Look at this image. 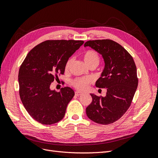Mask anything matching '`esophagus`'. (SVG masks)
Here are the masks:
<instances>
[{
	"instance_id": "esophagus-1",
	"label": "esophagus",
	"mask_w": 158,
	"mask_h": 158,
	"mask_svg": "<svg viewBox=\"0 0 158 158\" xmlns=\"http://www.w3.org/2000/svg\"><path fill=\"white\" fill-rule=\"evenodd\" d=\"M82 95V93H80L79 92H75V95H76V96H80V95Z\"/></svg>"
}]
</instances>
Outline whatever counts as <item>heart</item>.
Instances as JSON below:
<instances>
[{"label":"heart","instance_id":"obj_1","mask_svg":"<svg viewBox=\"0 0 158 158\" xmlns=\"http://www.w3.org/2000/svg\"><path fill=\"white\" fill-rule=\"evenodd\" d=\"M83 59L85 64L88 66L95 65L98 66L100 62V58L98 52L94 50H88L85 51L83 55ZM73 59H69L66 63L64 69L68 70L70 68L71 63H73ZM92 80L90 78H76L72 81V84L73 86L79 91L85 90L89 84L92 83Z\"/></svg>","mask_w":158,"mask_h":158}]
</instances>
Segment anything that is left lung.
Instances as JSON below:
<instances>
[{"instance_id": "obj_1", "label": "left lung", "mask_w": 158, "mask_h": 158, "mask_svg": "<svg viewBox=\"0 0 158 158\" xmlns=\"http://www.w3.org/2000/svg\"><path fill=\"white\" fill-rule=\"evenodd\" d=\"M87 46L104 59L105 68L95 85L107 88V93L105 97L90 94L92 102L86 107V114L95 123L109 125L118 120L131 106L138 84L136 66L129 52L113 40H90L85 43Z\"/></svg>"}]
</instances>
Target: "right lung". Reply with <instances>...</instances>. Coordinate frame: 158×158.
<instances>
[{
    "label": "right lung",
    "instance_id": "add662e5",
    "mask_svg": "<svg viewBox=\"0 0 158 158\" xmlns=\"http://www.w3.org/2000/svg\"><path fill=\"white\" fill-rule=\"evenodd\" d=\"M83 41L47 40L28 52L18 73L19 94L30 115L43 125H52L63 118L66 107L74 95L69 87L59 92L50 85L63 74L70 57Z\"/></svg>",
    "mask_w": 158,
    "mask_h": 158
}]
</instances>
